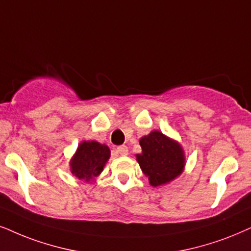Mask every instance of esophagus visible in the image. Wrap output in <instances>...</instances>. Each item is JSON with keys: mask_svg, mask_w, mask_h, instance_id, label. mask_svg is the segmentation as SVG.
Returning a JSON list of instances; mask_svg holds the SVG:
<instances>
[{"mask_svg": "<svg viewBox=\"0 0 251 251\" xmlns=\"http://www.w3.org/2000/svg\"><path fill=\"white\" fill-rule=\"evenodd\" d=\"M117 153L125 156V155L128 154V148L126 146H119V147H117Z\"/></svg>", "mask_w": 251, "mask_h": 251, "instance_id": "esophagus-1", "label": "esophagus"}]
</instances>
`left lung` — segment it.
Wrapping results in <instances>:
<instances>
[{
    "instance_id": "obj_1",
    "label": "left lung",
    "mask_w": 251,
    "mask_h": 251,
    "mask_svg": "<svg viewBox=\"0 0 251 251\" xmlns=\"http://www.w3.org/2000/svg\"><path fill=\"white\" fill-rule=\"evenodd\" d=\"M140 146L142 153L136 155V161L151 185H162L182 174L184 155L177 142L154 131L141 139Z\"/></svg>"
}]
</instances>
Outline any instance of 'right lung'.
<instances>
[{
    "label": "right lung",
    "instance_id": "obj_1",
    "mask_svg": "<svg viewBox=\"0 0 251 251\" xmlns=\"http://www.w3.org/2000/svg\"><path fill=\"white\" fill-rule=\"evenodd\" d=\"M110 157V149L97 141H83L71 162L72 173L89 182L98 176Z\"/></svg>",
    "mask_w": 251,
    "mask_h": 251
}]
</instances>
